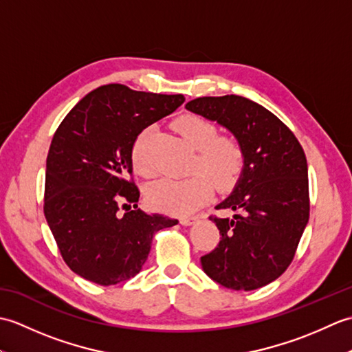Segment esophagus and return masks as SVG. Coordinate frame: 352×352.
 <instances>
[{"label":"esophagus","instance_id":"1","mask_svg":"<svg viewBox=\"0 0 352 352\" xmlns=\"http://www.w3.org/2000/svg\"><path fill=\"white\" fill-rule=\"evenodd\" d=\"M203 218V214H195V216H183V218L180 219L182 226H190V223H193L195 221Z\"/></svg>","mask_w":352,"mask_h":352}]
</instances>
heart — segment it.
<instances>
[{"instance_id": "heart-1", "label": "heart", "mask_w": 352, "mask_h": 352, "mask_svg": "<svg viewBox=\"0 0 352 352\" xmlns=\"http://www.w3.org/2000/svg\"><path fill=\"white\" fill-rule=\"evenodd\" d=\"M174 130L195 155L190 164L192 172L186 178H162L149 184L145 192L148 204L154 210L170 214H188L197 210L210 198L213 184L227 189L241 175L245 163L243 148L236 138L218 134L214 124L198 115L177 118ZM148 130L140 134L133 145L131 160L138 174L153 175V166L145 154Z\"/></svg>"}]
</instances>
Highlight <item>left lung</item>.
I'll list each match as a JSON object with an SVG mask.
<instances>
[{
  "mask_svg": "<svg viewBox=\"0 0 352 352\" xmlns=\"http://www.w3.org/2000/svg\"><path fill=\"white\" fill-rule=\"evenodd\" d=\"M193 113L234 134L245 153L242 174L231 195L210 216L218 246L201 257L204 272L233 290L263 287L286 271L309 222V172L295 134L260 104L239 95L203 96L186 104Z\"/></svg>",
  "mask_w": 352,
  "mask_h": 352,
  "instance_id": "obj_1",
  "label": "left lung"
}]
</instances>
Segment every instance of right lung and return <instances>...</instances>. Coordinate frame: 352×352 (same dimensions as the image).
Segmentation results:
<instances>
[{
  "mask_svg": "<svg viewBox=\"0 0 352 352\" xmlns=\"http://www.w3.org/2000/svg\"><path fill=\"white\" fill-rule=\"evenodd\" d=\"M183 95L106 85L87 94L58 125L47 157L43 213L65 263L111 286L139 274L157 231L177 219L138 208L131 151L148 125L170 115ZM135 210L118 213V201ZM126 206V204H124Z\"/></svg>",
  "mask_w": 352,
  "mask_h": 352,
  "instance_id": "1",
  "label": "right lung"
}]
</instances>
